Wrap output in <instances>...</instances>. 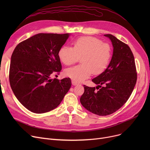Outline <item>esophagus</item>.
<instances>
[{"label":"esophagus","mask_w":150,"mask_h":150,"mask_svg":"<svg viewBox=\"0 0 150 150\" xmlns=\"http://www.w3.org/2000/svg\"><path fill=\"white\" fill-rule=\"evenodd\" d=\"M72 84H73L74 86H76V85H78V83H76V82L74 81H72Z\"/></svg>","instance_id":"34e87169"}]
</instances>
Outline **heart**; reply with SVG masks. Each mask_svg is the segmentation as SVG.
I'll return each mask as SVG.
<instances>
[{
	"label": "heart",
	"mask_w": 150,
	"mask_h": 150,
	"mask_svg": "<svg viewBox=\"0 0 150 150\" xmlns=\"http://www.w3.org/2000/svg\"><path fill=\"white\" fill-rule=\"evenodd\" d=\"M58 56L61 61L66 66L76 62L82 57V64L67 69L65 75L75 82H81L93 73H102L109 65L111 57V49L107 43L91 36L81 37L74 42V47L62 46Z\"/></svg>",
	"instance_id": "heart-1"
}]
</instances>
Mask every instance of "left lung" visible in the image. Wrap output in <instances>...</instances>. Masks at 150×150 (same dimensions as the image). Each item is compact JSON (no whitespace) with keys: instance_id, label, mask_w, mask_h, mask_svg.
I'll list each match as a JSON object with an SVG mask.
<instances>
[{"instance_id":"8db88e82","label":"left lung","mask_w":150,"mask_h":150,"mask_svg":"<svg viewBox=\"0 0 150 150\" xmlns=\"http://www.w3.org/2000/svg\"><path fill=\"white\" fill-rule=\"evenodd\" d=\"M113 46L111 61L103 72L92 80L98 86L84 85L80 98L83 106L98 115H110L120 109L129 98L137 81L134 55L129 47L112 35H104Z\"/></svg>"}]
</instances>
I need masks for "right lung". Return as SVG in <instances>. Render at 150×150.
<instances>
[{
	"label": "right lung",
	"instance_id": "obj_1",
	"mask_svg": "<svg viewBox=\"0 0 150 150\" xmlns=\"http://www.w3.org/2000/svg\"><path fill=\"white\" fill-rule=\"evenodd\" d=\"M70 34L39 33L19 43L11 58L9 79L20 103L31 112L45 113L58 107L71 80L52 79L61 70L58 52Z\"/></svg>",
	"mask_w": 150,
	"mask_h": 150
}]
</instances>
